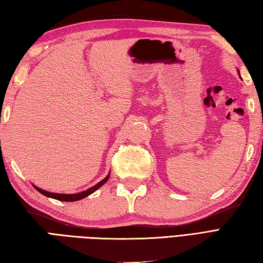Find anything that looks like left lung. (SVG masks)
Instances as JSON below:
<instances>
[{
    "label": "left lung",
    "instance_id": "left-lung-1",
    "mask_svg": "<svg viewBox=\"0 0 263 263\" xmlns=\"http://www.w3.org/2000/svg\"><path fill=\"white\" fill-rule=\"evenodd\" d=\"M239 74H240V72H239Z\"/></svg>",
    "mask_w": 263,
    "mask_h": 263
}]
</instances>
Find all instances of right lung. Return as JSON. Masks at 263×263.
Listing matches in <instances>:
<instances>
[{"label": "right lung", "mask_w": 263, "mask_h": 263, "mask_svg": "<svg viewBox=\"0 0 263 263\" xmlns=\"http://www.w3.org/2000/svg\"><path fill=\"white\" fill-rule=\"evenodd\" d=\"M109 176H110V174H108L104 180L102 181H100L99 183H97L95 185V186H92V187H90V189H88V190H86V191H83V192H80V193H76V194H60V193H51V192H48V191H44V190H42V189H39V187H36V186H34V189L37 191V192H40L41 194H43L44 196H48V197H52V198H55V200H58V201H63V202H73V201H79V200H81V198H85V197H87L88 195H90L91 193H93L95 191H97L100 186H102V185H104L107 181H108V178H109Z\"/></svg>", "instance_id": "1"}]
</instances>
